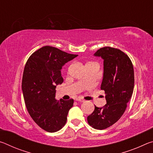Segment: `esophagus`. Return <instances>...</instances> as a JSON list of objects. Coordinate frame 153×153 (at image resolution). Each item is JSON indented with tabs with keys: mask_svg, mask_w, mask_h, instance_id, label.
<instances>
[{
	"mask_svg": "<svg viewBox=\"0 0 153 153\" xmlns=\"http://www.w3.org/2000/svg\"><path fill=\"white\" fill-rule=\"evenodd\" d=\"M76 101H78V102H84L85 100H83L82 98H76Z\"/></svg>",
	"mask_w": 153,
	"mask_h": 153,
	"instance_id": "esophagus-1",
	"label": "esophagus"
}]
</instances>
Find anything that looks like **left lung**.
<instances>
[{"mask_svg": "<svg viewBox=\"0 0 153 153\" xmlns=\"http://www.w3.org/2000/svg\"><path fill=\"white\" fill-rule=\"evenodd\" d=\"M94 55L104 60L100 89L105 91L107 104L101 108L94 106L87 120L93 128L104 129L117 122L125 112L133 94L134 67L129 56L120 49L106 46Z\"/></svg>", "mask_w": 153, "mask_h": 153, "instance_id": "8db88e82", "label": "left lung"}]
</instances>
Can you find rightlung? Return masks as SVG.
I'll return each instance as SVG.
<instances>
[{
	"label": "right lung",
	"mask_w": 153,
	"mask_h": 153,
	"mask_svg": "<svg viewBox=\"0 0 153 153\" xmlns=\"http://www.w3.org/2000/svg\"><path fill=\"white\" fill-rule=\"evenodd\" d=\"M77 55L45 46L32 54L24 67L22 91L27 110L37 125L48 132L63 128L74 99H55L56 86L63 82L61 69Z\"/></svg>",
	"instance_id": "right-lung-1"
}]
</instances>
